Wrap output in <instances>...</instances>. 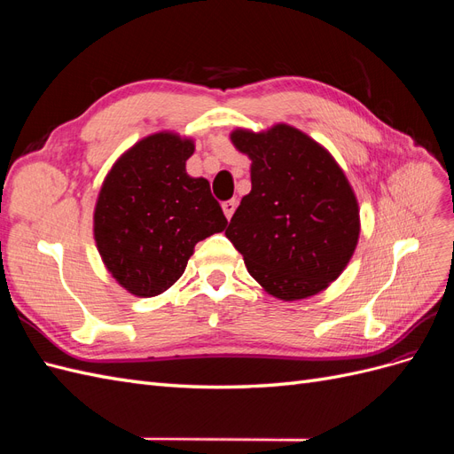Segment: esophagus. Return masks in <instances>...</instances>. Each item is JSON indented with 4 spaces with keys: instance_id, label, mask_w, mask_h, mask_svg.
I'll return each instance as SVG.
<instances>
[{
    "instance_id": "1",
    "label": "esophagus",
    "mask_w": 454,
    "mask_h": 454,
    "mask_svg": "<svg viewBox=\"0 0 454 454\" xmlns=\"http://www.w3.org/2000/svg\"><path fill=\"white\" fill-rule=\"evenodd\" d=\"M237 199H231V200H225L223 204H222V208H223V212H225V217L227 219H231L232 217V214H235V210H237Z\"/></svg>"
}]
</instances>
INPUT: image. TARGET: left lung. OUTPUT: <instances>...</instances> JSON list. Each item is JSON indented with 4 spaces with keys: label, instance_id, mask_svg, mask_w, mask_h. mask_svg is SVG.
<instances>
[{
    "label": "left lung",
    "instance_id": "obj_1",
    "mask_svg": "<svg viewBox=\"0 0 454 454\" xmlns=\"http://www.w3.org/2000/svg\"><path fill=\"white\" fill-rule=\"evenodd\" d=\"M231 142L252 160V191L225 229L263 290L307 299L337 280L360 237L354 191L335 159L290 125L237 129Z\"/></svg>",
    "mask_w": 454,
    "mask_h": 454
}]
</instances>
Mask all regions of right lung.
<instances>
[{
	"label": "right lung",
	"instance_id": "right-lung-1",
	"mask_svg": "<svg viewBox=\"0 0 454 454\" xmlns=\"http://www.w3.org/2000/svg\"><path fill=\"white\" fill-rule=\"evenodd\" d=\"M195 144L157 132L122 153L102 184L94 240L106 269L138 297H155L182 277L195 244L227 225L204 177L185 160Z\"/></svg>",
	"mask_w": 454,
	"mask_h": 454
}]
</instances>
